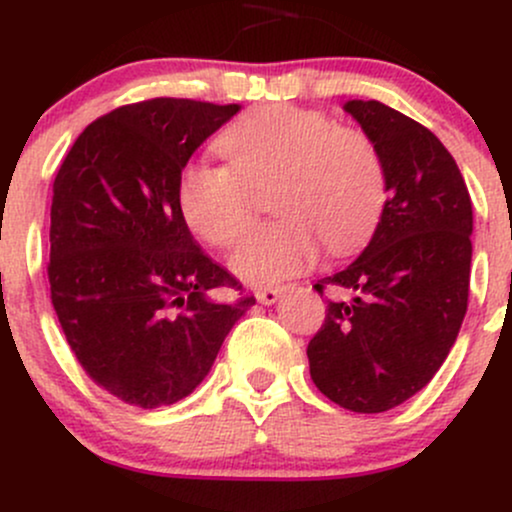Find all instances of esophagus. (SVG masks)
<instances>
[{
  "instance_id": "34e87169",
  "label": "esophagus",
  "mask_w": 512,
  "mask_h": 512,
  "mask_svg": "<svg viewBox=\"0 0 512 512\" xmlns=\"http://www.w3.org/2000/svg\"><path fill=\"white\" fill-rule=\"evenodd\" d=\"M281 291H284V289H279V286H276V289H257L255 298L262 305H272V303H276V298L281 296Z\"/></svg>"
}]
</instances>
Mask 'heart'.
<instances>
[{
	"mask_svg": "<svg viewBox=\"0 0 512 512\" xmlns=\"http://www.w3.org/2000/svg\"><path fill=\"white\" fill-rule=\"evenodd\" d=\"M228 166L192 161L178 180L182 219L204 243L231 248L252 216L255 195L272 187L279 219L252 226L231 255L250 284L301 274L320 255L358 248L385 204V163L366 132L334 125L320 110L267 105L223 129Z\"/></svg>",
	"mask_w": 512,
	"mask_h": 512,
	"instance_id": "heart-1",
	"label": "heart"
}]
</instances>
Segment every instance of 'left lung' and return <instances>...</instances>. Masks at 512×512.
Masks as SVG:
<instances>
[{
    "instance_id": "1",
    "label": "left lung",
    "mask_w": 512,
    "mask_h": 512,
    "mask_svg": "<svg viewBox=\"0 0 512 512\" xmlns=\"http://www.w3.org/2000/svg\"><path fill=\"white\" fill-rule=\"evenodd\" d=\"M378 146L387 202L368 248L315 284L330 301L310 339V378L339 407L378 414L431 383L460 332L472 267V199L431 129L378 101L344 105Z\"/></svg>"
}]
</instances>
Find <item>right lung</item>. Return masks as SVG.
<instances>
[{
	"instance_id": "1",
	"label": "right lung",
	"mask_w": 512,
	"mask_h": 512,
	"mask_svg": "<svg viewBox=\"0 0 512 512\" xmlns=\"http://www.w3.org/2000/svg\"><path fill=\"white\" fill-rule=\"evenodd\" d=\"M238 110L190 98L122 105L79 134L52 182V308L88 378L125 404L190 395L255 303L199 250L178 204L182 168ZM219 290L239 296L216 302Z\"/></svg>"
}]
</instances>
